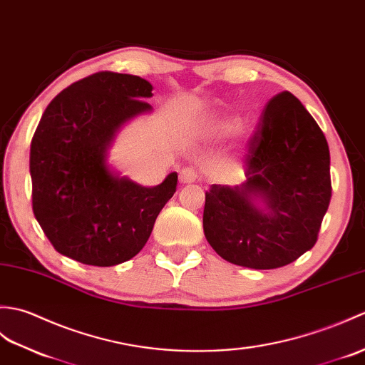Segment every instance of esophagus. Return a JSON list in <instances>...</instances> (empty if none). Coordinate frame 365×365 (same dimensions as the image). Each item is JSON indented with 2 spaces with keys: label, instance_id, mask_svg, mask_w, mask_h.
<instances>
[{
  "label": "esophagus",
  "instance_id": "34e87169",
  "mask_svg": "<svg viewBox=\"0 0 365 365\" xmlns=\"http://www.w3.org/2000/svg\"><path fill=\"white\" fill-rule=\"evenodd\" d=\"M195 180H197L195 170L182 168L180 172V182L181 184H192V182H195Z\"/></svg>",
  "mask_w": 365,
  "mask_h": 365
}]
</instances>
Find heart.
<instances>
[{"label": "heart", "mask_w": 365, "mask_h": 365, "mask_svg": "<svg viewBox=\"0 0 365 365\" xmlns=\"http://www.w3.org/2000/svg\"><path fill=\"white\" fill-rule=\"evenodd\" d=\"M232 128H234L232 118H218L212 123V129H215V131H230Z\"/></svg>", "instance_id": "b5f03b06"}]
</instances>
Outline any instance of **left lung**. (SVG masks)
<instances>
[{
    "label": "left lung",
    "instance_id": "1",
    "mask_svg": "<svg viewBox=\"0 0 365 365\" xmlns=\"http://www.w3.org/2000/svg\"><path fill=\"white\" fill-rule=\"evenodd\" d=\"M247 180L212 184L203 230L225 261L255 270L294 262L317 242L331 200L329 148L298 98L282 92L267 104L250 142Z\"/></svg>",
    "mask_w": 365,
    "mask_h": 365
}]
</instances>
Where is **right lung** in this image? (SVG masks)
I'll return each mask as SVG.
<instances>
[{
    "instance_id": "obj_1",
    "label": "right lung",
    "mask_w": 365,
    "mask_h": 365,
    "mask_svg": "<svg viewBox=\"0 0 365 365\" xmlns=\"http://www.w3.org/2000/svg\"><path fill=\"white\" fill-rule=\"evenodd\" d=\"M150 81L101 71L48 104L31 142L32 210L56 251L73 261L112 267L147 244L176 192L178 173L147 187L110 164L120 129L151 114Z\"/></svg>"
}]
</instances>
